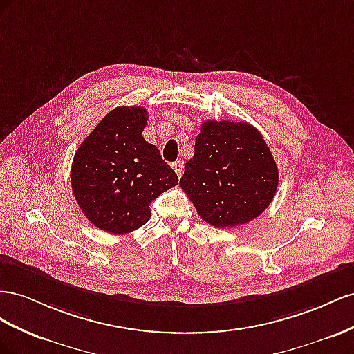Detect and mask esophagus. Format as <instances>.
Listing matches in <instances>:
<instances>
[{"label": "esophagus", "instance_id": "esophagus-1", "mask_svg": "<svg viewBox=\"0 0 354 354\" xmlns=\"http://www.w3.org/2000/svg\"><path fill=\"white\" fill-rule=\"evenodd\" d=\"M171 169L175 170V174L178 175V178L183 176V174H184V165L180 163V161H175V163L171 165Z\"/></svg>", "mask_w": 354, "mask_h": 354}]
</instances>
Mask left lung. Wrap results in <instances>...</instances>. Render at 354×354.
<instances>
[{"instance_id":"left-lung-1","label":"left lung","mask_w":354,"mask_h":354,"mask_svg":"<svg viewBox=\"0 0 354 354\" xmlns=\"http://www.w3.org/2000/svg\"><path fill=\"white\" fill-rule=\"evenodd\" d=\"M200 218L216 228L246 224L274 198L279 170L267 142L243 121H203L179 180Z\"/></svg>"}]
</instances>
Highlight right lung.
I'll use <instances>...</instances> for the list:
<instances>
[{
	"mask_svg": "<svg viewBox=\"0 0 354 354\" xmlns=\"http://www.w3.org/2000/svg\"><path fill=\"white\" fill-rule=\"evenodd\" d=\"M148 113L118 106L78 147L71 185L86 218L99 230L126 234L149 221V205L178 185V176L156 145L142 136Z\"/></svg>",
	"mask_w": 354,
	"mask_h": 354,
	"instance_id": "obj_1",
	"label": "right lung"
}]
</instances>
